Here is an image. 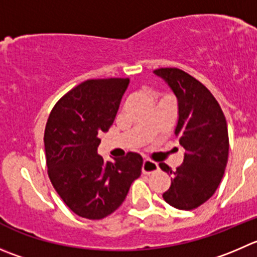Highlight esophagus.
<instances>
[{"label":"esophagus","instance_id":"1","mask_svg":"<svg viewBox=\"0 0 257 257\" xmlns=\"http://www.w3.org/2000/svg\"><path fill=\"white\" fill-rule=\"evenodd\" d=\"M158 164L153 160H149V159H145L143 163V173H146V174H150V173H154L158 170Z\"/></svg>","mask_w":257,"mask_h":257}]
</instances>
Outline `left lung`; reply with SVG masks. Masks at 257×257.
Wrapping results in <instances>:
<instances>
[{"mask_svg": "<svg viewBox=\"0 0 257 257\" xmlns=\"http://www.w3.org/2000/svg\"><path fill=\"white\" fill-rule=\"evenodd\" d=\"M168 83L178 98L175 136L184 148V161L173 172L172 184L164 200L178 209L190 211L209 199L218 188L228 160V130L221 106L199 80L178 68L154 70Z\"/></svg>", "mask_w": 257, "mask_h": 257, "instance_id": "obj_1", "label": "left lung"}]
</instances>
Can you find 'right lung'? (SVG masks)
<instances>
[{
    "label": "right lung",
    "instance_id": "obj_1",
    "mask_svg": "<svg viewBox=\"0 0 257 257\" xmlns=\"http://www.w3.org/2000/svg\"><path fill=\"white\" fill-rule=\"evenodd\" d=\"M128 78L88 79L51 109L44 134L48 174L63 202L79 217L102 219L122 204L141 174L143 158L127 153L104 163L97 154L118 111Z\"/></svg>",
    "mask_w": 257,
    "mask_h": 257
}]
</instances>
